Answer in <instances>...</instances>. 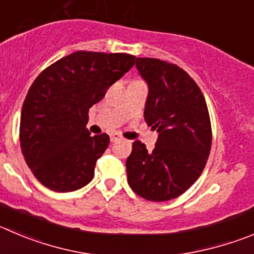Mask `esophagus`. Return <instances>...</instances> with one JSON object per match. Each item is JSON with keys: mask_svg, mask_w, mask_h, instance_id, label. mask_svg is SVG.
Returning <instances> with one entry per match:
<instances>
[{"mask_svg": "<svg viewBox=\"0 0 254 254\" xmlns=\"http://www.w3.org/2000/svg\"><path fill=\"white\" fill-rule=\"evenodd\" d=\"M120 138H122V136H120V134H118V132H111V134H110V140L111 141H118Z\"/></svg>", "mask_w": 254, "mask_h": 254, "instance_id": "obj_1", "label": "esophagus"}]
</instances>
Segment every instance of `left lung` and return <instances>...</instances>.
<instances>
[{
    "instance_id": "obj_1",
    "label": "left lung",
    "mask_w": 254,
    "mask_h": 254,
    "mask_svg": "<svg viewBox=\"0 0 254 254\" xmlns=\"http://www.w3.org/2000/svg\"><path fill=\"white\" fill-rule=\"evenodd\" d=\"M135 65L149 87L144 119L159 135L153 151L132 143L127 183L146 200L165 202L190 188L207 164L209 113L204 95L183 68L151 58H138Z\"/></svg>"
}]
</instances>
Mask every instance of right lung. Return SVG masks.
I'll use <instances>...</instances> for the list:
<instances>
[{
  "label": "right lung",
  "instance_id": "obj_1",
  "mask_svg": "<svg viewBox=\"0 0 254 254\" xmlns=\"http://www.w3.org/2000/svg\"><path fill=\"white\" fill-rule=\"evenodd\" d=\"M129 54L76 51L45 68L23 101L20 144L37 181L54 191H73L94 178L108 134L91 136L89 109L132 67Z\"/></svg>",
  "mask_w": 254,
  "mask_h": 254
}]
</instances>
